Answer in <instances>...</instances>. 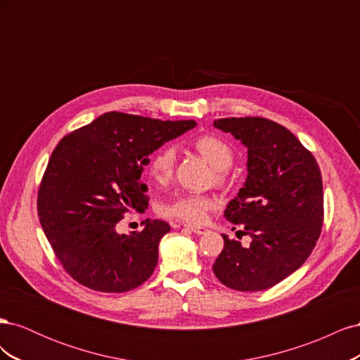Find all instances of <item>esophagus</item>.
Returning a JSON list of instances; mask_svg holds the SVG:
<instances>
[{"label": "esophagus", "instance_id": "obj_1", "mask_svg": "<svg viewBox=\"0 0 360 360\" xmlns=\"http://www.w3.org/2000/svg\"><path fill=\"white\" fill-rule=\"evenodd\" d=\"M189 231H192V233H195V234H204L205 231H207V228H204V226H197V225H188L186 226Z\"/></svg>", "mask_w": 360, "mask_h": 360}]
</instances>
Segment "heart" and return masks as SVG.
Here are the masks:
<instances>
[{"instance_id":"obj_1","label":"heart","mask_w":360,"mask_h":360,"mask_svg":"<svg viewBox=\"0 0 360 360\" xmlns=\"http://www.w3.org/2000/svg\"><path fill=\"white\" fill-rule=\"evenodd\" d=\"M193 147L198 153L216 169V180L225 181V169L231 167L234 160V150L225 139L216 135H200L193 139ZM176 167V150L171 146L159 148L150 160V174L156 181H167L172 176ZM214 207V200L207 195L186 193L176 197L168 204L162 205V214L176 217L183 222L200 224L205 219V214Z\"/></svg>"}]
</instances>
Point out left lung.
<instances>
[{
  "mask_svg": "<svg viewBox=\"0 0 360 360\" xmlns=\"http://www.w3.org/2000/svg\"><path fill=\"white\" fill-rule=\"evenodd\" d=\"M213 126L248 148L246 181L224 216L252 238L245 248L222 234L224 249L213 271L228 288L267 290L296 271L319 240L324 214L319 163L271 120L219 118Z\"/></svg>",
  "mask_w": 360,
  "mask_h": 360,
  "instance_id": "8db88e82",
  "label": "left lung"
}]
</instances>
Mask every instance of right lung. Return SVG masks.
<instances>
[{
	"label": "right lung",
	"mask_w": 360,
	"mask_h": 360,
	"mask_svg": "<svg viewBox=\"0 0 360 360\" xmlns=\"http://www.w3.org/2000/svg\"><path fill=\"white\" fill-rule=\"evenodd\" d=\"M195 126L193 120L162 122L114 111L60 141L43 174L37 212L75 281L96 291L124 292L151 276L169 224L146 219L143 231L130 234H118L115 226L130 209H147L141 174L148 156Z\"/></svg>",
	"instance_id": "obj_1"
}]
</instances>
